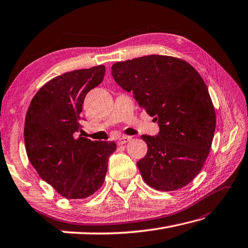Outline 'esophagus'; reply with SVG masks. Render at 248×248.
I'll list each match as a JSON object with an SVG mask.
<instances>
[{
  "label": "esophagus",
  "instance_id": "obj_1",
  "mask_svg": "<svg viewBox=\"0 0 248 248\" xmlns=\"http://www.w3.org/2000/svg\"><path fill=\"white\" fill-rule=\"evenodd\" d=\"M130 140H131V137H129V136H123V137L119 138V140H118V143L122 145V144H125V143L129 142Z\"/></svg>",
  "mask_w": 248,
  "mask_h": 248
}]
</instances>
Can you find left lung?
I'll list each match as a JSON object with an SVG mask.
<instances>
[{
  "label": "left lung",
  "mask_w": 248,
  "mask_h": 248,
  "mask_svg": "<svg viewBox=\"0 0 248 248\" xmlns=\"http://www.w3.org/2000/svg\"><path fill=\"white\" fill-rule=\"evenodd\" d=\"M111 74L159 126L158 135L141 136L148 144L137 163L142 179L157 190L184 187L200 172L214 137L215 110L203 79L185 61L156 54L114 63Z\"/></svg>",
  "instance_id": "left-lung-1"
}]
</instances>
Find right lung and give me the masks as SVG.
<instances>
[{
  "mask_svg": "<svg viewBox=\"0 0 248 248\" xmlns=\"http://www.w3.org/2000/svg\"><path fill=\"white\" fill-rule=\"evenodd\" d=\"M106 68L98 65L65 73L35 94L24 123V143L30 163L40 178L67 199H83L100 188L113 141H92L75 133L85 95L102 83Z\"/></svg>",
  "mask_w": 248,
  "mask_h": 248,
  "instance_id": "add662e5",
  "label": "right lung"
}]
</instances>
